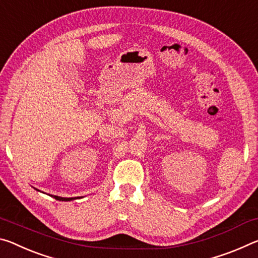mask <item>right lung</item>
Segmentation results:
<instances>
[{
  "label": "right lung",
  "instance_id": "1",
  "mask_svg": "<svg viewBox=\"0 0 258 258\" xmlns=\"http://www.w3.org/2000/svg\"><path fill=\"white\" fill-rule=\"evenodd\" d=\"M36 191H39V189H36ZM50 197L54 198V199L58 200V201H72V200H77L80 199V198L82 197H75V198H62V197H58V196H51V194H49Z\"/></svg>",
  "mask_w": 258,
  "mask_h": 258
}]
</instances>
